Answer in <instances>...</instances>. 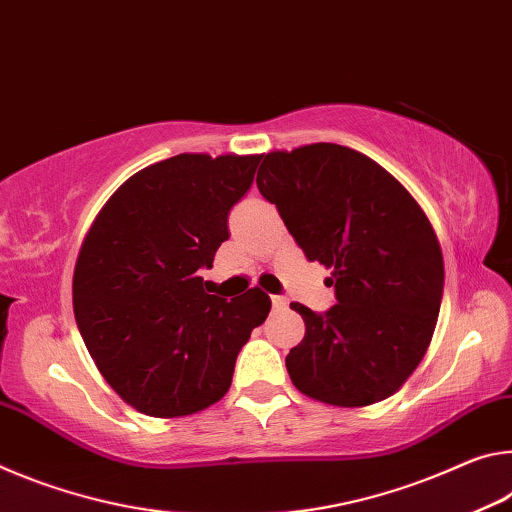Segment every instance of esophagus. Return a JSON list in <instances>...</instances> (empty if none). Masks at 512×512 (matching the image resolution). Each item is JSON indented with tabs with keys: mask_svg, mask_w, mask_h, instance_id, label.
I'll use <instances>...</instances> for the list:
<instances>
[{
	"mask_svg": "<svg viewBox=\"0 0 512 512\" xmlns=\"http://www.w3.org/2000/svg\"><path fill=\"white\" fill-rule=\"evenodd\" d=\"M288 299L286 297H272V308L274 311H286Z\"/></svg>",
	"mask_w": 512,
	"mask_h": 512,
	"instance_id": "obj_1",
	"label": "esophagus"
}]
</instances>
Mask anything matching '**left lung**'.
Returning a JSON list of instances; mask_svg holds the SVG:
<instances>
[{
    "label": "left lung",
    "mask_w": 512,
    "mask_h": 512,
    "mask_svg": "<svg viewBox=\"0 0 512 512\" xmlns=\"http://www.w3.org/2000/svg\"><path fill=\"white\" fill-rule=\"evenodd\" d=\"M258 190L308 261L331 270L338 304L306 324L286 367L306 397L340 408L388 399L422 363L438 322L445 263L429 217L356 149L313 142L263 154Z\"/></svg>",
    "instance_id": "1"
}]
</instances>
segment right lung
<instances>
[{
	"label": "right lung",
	"mask_w": 512,
	"mask_h": 512,
	"mask_svg": "<svg viewBox=\"0 0 512 512\" xmlns=\"http://www.w3.org/2000/svg\"><path fill=\"white\" fill-rule=\"evenodd\" d=\"M261 154H179L129 177L83 238L72 279L81 338L106 383L152 417H183L220 401L251 331L272 301L261 288L208 295L229 238L226 217L254 183Z\"/></svg>",
	"instance_id": "right-lung-1"
}]
</instances>
